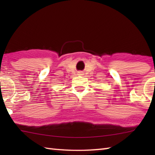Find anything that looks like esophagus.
I'll return each instance as SVG.
<instances>
[{
    "label": "esophagus",
    "instance_id": "34e87169",
    "mask_svg": "<svg viewBox=\"0 0 155 155\" xmlns=\"http://www.w3.org/2000/svg\"><path fill=\"white\" fill-rule=\"evenodd\" d=\"M83 74H84L83 72H82V71H79V72H78V75L82 76V75H83Z\"/></svg>",
    "mask_w": 155,
    "mask_h": 155
}]
</instances>
